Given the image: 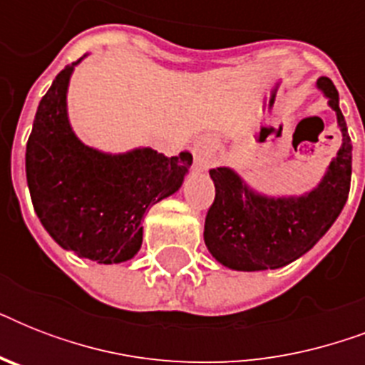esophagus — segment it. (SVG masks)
<instances>
[{
  "label": "esophagus",
  "instance_id": "obj_1",
  "mask_svg": "<svg viewBox=\"0 0 365 365\" xmlns=\"http://www.w3.org/2000/svg\"><path fill=\"white\" fill-rule=\"evenodd\" d=\"M214 142H212L210 138H199L197 142L193 143V157H195V165H197V168H208L212 163V159H214Z\"/></svg>",
  "mask_w": 365,
  "mask_h": 365
}]
</instances>
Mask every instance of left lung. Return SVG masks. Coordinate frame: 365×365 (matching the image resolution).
Segmentation results:
<instances>
[{
	"label": "left lung",
	"mask_w": 365,
	"mask_h": 365,
	"mask_svg": "<svg viewBox=\"0 0 365 365\" xmlns=\"http://www.w3.org/2000/svg\"><path fill=\"white\" fill-rule=\"evenodd\" d=\"M317 85L343 132V145L318 187L301 197L274 199L255 193L227 166L210 170L216 197L206 214L205 244L222 265L235 271L288 265L322 239L343 210L351 191V136L331 79L320 77Z\"/></svg>",
	"instance_id": "1"
}]
</instances>
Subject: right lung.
I'll use <instances>...</instances> for the list:
<instances>
[{
	"instance_id": "obj_1",
	"label": "right lung",
	"mask_w": 365,
	"mask_h": 365,
	"mask_svg": "<svg viewBox=\"0 0 365 365\" xmlns=\"http://www.w3.org/2000/svg\"><path fill=\"white\" fill-rule=\"evenodd\" d=\"M79 62L66 66L39 102L26 145V180L47 233L79 257L110 265L138 254L143 214L182 187L193 155L165 157L151 148L110 155L85 145L66 110Z\"/></svg>"
}]
</instances>
